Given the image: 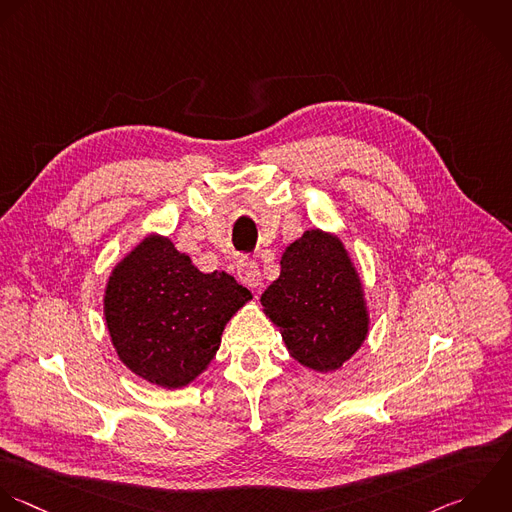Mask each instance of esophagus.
<instances>
[{"mask_svg": "<svg viewBox=\"0 0 512 512\" xmlns=\"http://www.w3.org/2000/svg\"><path fill=\"white\" fill-rule=\"evenodd\" d=\"M237 277L243 285L255 289L261 285V271L259 265L255 261H251L249 257H241L237 263Z\"/></svg>", "mask_w": 512, "mask_h": 512, "instance_id": "1", "label": "esophagus"}]
</instances>
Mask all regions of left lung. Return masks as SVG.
I'll return each instance as SVG.
<instances>
[{"label": "left lung", "mask_w": 512, "mask_h": 512, "mask_svg": "<svg viewBox=\"0 0 512 512\" xmlns=\"http://www.w3.org/2000/svg\"><path fill=\"white\" fill-rule=\"evenodd\" d=\"M261 303L291 355L315 371L339 369L369 331L359 275L343 243L319 229L287 247Z\"/></svg>", "instance_id": "1"}]
</instances>
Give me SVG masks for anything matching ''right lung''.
I'll return each instance as SVG.
<instances>
[{
	"label": "right lung",
	"instance_id": "right-lung-1",
	"mask_svg": "<svg viewBox=\"0 0 512 512\" xmlns=\"http://www.w3.org/2000/svg\"><path fill=\"white\" fill-rule=\"evenodd\" d=\"M249 299L229 273H201L151 235L113 269L103 311L119 359L141 379L179 389L207 369L225 323Z\"/></svg>",
	"mask_w": 512,
	"mask_h": 512
}]
</instances>
